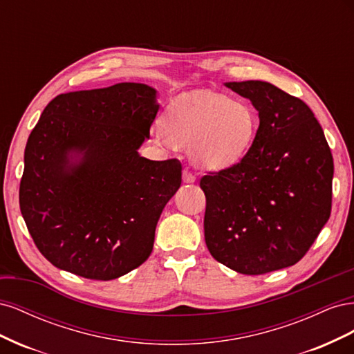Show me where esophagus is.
Segmentation results:
<instances>
[{
  "label": "esophagus",
  "mask_w": 354,
  "mask_h": 354,
  "mask_svg": "<svg viewBox=\"0 0 354 354\" xmlns=\"http://www.w3.org/2000/svg\"><path fill=\"white\" fill-rule=\"evenodd\" d=\"M183 181H185V183H195V181H196V177H195V174L194 173H190V171L189 169H185L183 171Z\"/></svg>",
  "instance_id": "34e87169"
}]
</instances>
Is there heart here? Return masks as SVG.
Here are the masks:
<instances>
[{
    "label": "heart",
    "mask_w": 354,
    "mask_h": 354,
    "mask_svg": "<svg viewBox=\"0 0 354 354\" xmlns=\"http://www.w3.org/2000/svg\"><path fill=\"white\" fill-rule=\"evenodd\" d=\"M260 120L248 103L229 100L208 90L178 94L152 128L164 146H187L194 164L220 171L239 164L250 152Z\"/></svg>",
    "instance_id": "heart-1"
}]
</instances>
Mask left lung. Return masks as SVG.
Listing matches in <instances>:
<instances>
[{
	"label": "left lung",
	"instance_id": "1",
	"mask_svg": "<svg viewBox=\"0 0 354 354\" xmlns=\"http://www.w3.org/2000/svg\"><path fill=\"white\" fill-rule=\"evenodd\" d=\"M260 127L239 164L201 178L205 242L218 263L263 274L303 259L330 216L334 160L312 109L266 81L224 82Z\"/></svg>",
	"mask_w": 354,
	"mask_h": 354
}]
</instances>
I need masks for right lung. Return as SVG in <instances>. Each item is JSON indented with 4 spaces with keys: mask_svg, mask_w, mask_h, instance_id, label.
<instances>
[{
    "mask_svg": "<svg viewBox=\"0 0 354 354\" xmlns=\"http://www.w3.org/2000/svg\"><path fill=\"white\" fill-rule=\"evenodd\" d=\"M159 109L140 82L60 94L32 130L19 202L41 254L60 270L112 281L143 264L181 185L177 159L138 149Z\"/></svg>",
    "mask_w": 354,
    "mask_h": 354,
    "instance_id": "add662e5",
    "label": "right lung"
}]
</instances>
